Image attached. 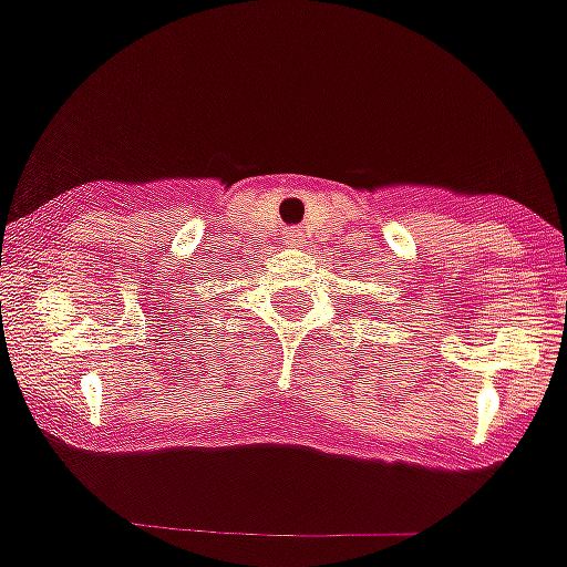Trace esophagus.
<instances>
[{
	"label": "esophagus",
	"mask_w": 567,
	"mask_h": 567,
	"mask_svg": "<svg viewBox=\"0 0 567 567\" xmlns=\"http://www.w3.org/2000/svg\"><path fill=\"white\" fill-rule=\"evenodd\" d=\"M286 243H289V245H302V234L297 231V228H291V231H286Z\"/></svg>",
	"instance_id": "1"
}]
</instances>
